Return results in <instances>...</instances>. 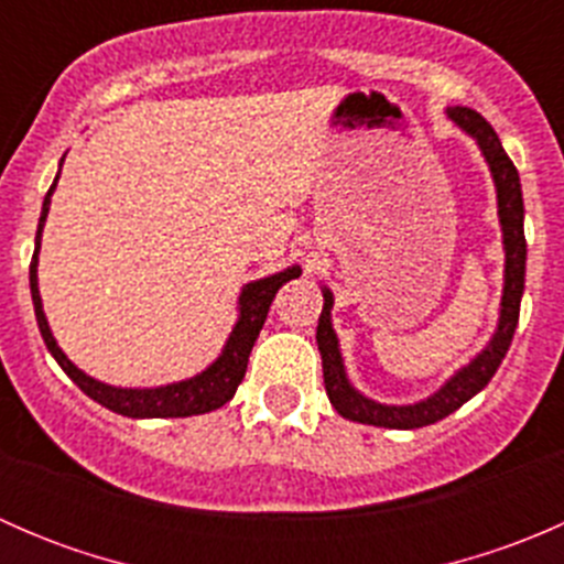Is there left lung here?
Wrapping results in <instances>:
<instances>
[{"label": "left lung", "mask_w": 564, "mask_h": 564, "mask_svg": "<svg viewBox=\"0 0 564 564\" xmlns=\"http://www.w3.org/2000/svg\"><path fill=\"white\" fill-rule=\"evenodd\" d=\"M447 117L458 124L460 130L471 135L480 144L482 155H486L488 169L494 174V185H497V202H499V224H502L505 237V292H502V311H499V327L494 333L491 344L475 357L466 368H460L456 377L445 384L440 392H434L425 401L412 403V406H384V403L371 401V398L360 395L349 384L344 371V360L338 351V338L333 333V322H329V308H333V294L329 289H322L324 308L318 316L316 327V344L322 351V368H324V390H327L329 403L335 412L346 420L366 425H379V429H423V425L436 423V420L447 417L464 406L471 395H477L491 377L497 373L499 362L505 360L513 340L516 324H519L521 311V294H524V270H527V240H524V198H521V182L516 172L513 161L508 152L502 150V141L494 133L491 124L480 117L477 111L466 106L447 108Z\"/></svg>", "instance_id": "left-lung-1"}]
</instances>
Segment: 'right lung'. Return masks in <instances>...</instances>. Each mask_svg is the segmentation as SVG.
<instances>
[{
  "label": "right lung",
  "mask_w": 564,
  "mask_h": 564,
  "mask_svg": "<svg viewBox=\"0 0 564 564\" xmlns=\"http://www.w3.org/2000/svg\"><path fill=\"white\" fill-rule=\"evenodd\" d=\"M62 161H65V158H62ZM56 180H59V174H56ZM56 180L43 198V213H40L37 237H35V253H32V264H30V289H32V303H35L40 335H43L45 346H48V351L54 355V360L62 366V371H65L78 388L87 392L93 401H98L100 406L111 409V412L124 414V417H191V414L213 412V409H220L226 401H231L237 388H240L242 377H246L250 349H253L256 338H259L261 327H264V318L272 305V297H275L278 289H281L283 283H289L292 278H300V267H289V270L278 272V275L261 278V281L248 283V286L242 289L240 322H237L235 329H231L229 340H226L224 346V355H220L207 371H202L193 379H185V382L166 384V388H152V390L111 388V384H104L98 382V379L87 377V373L78 371V368L67 360L65 351L56 346L54 335H51L48 322H45V314H43V303H40L37 250H40V235H43V224H45V215H48L51 193H54Z\"/></svg>",
  "instance_id": "obj_1"
}]
</instances>
